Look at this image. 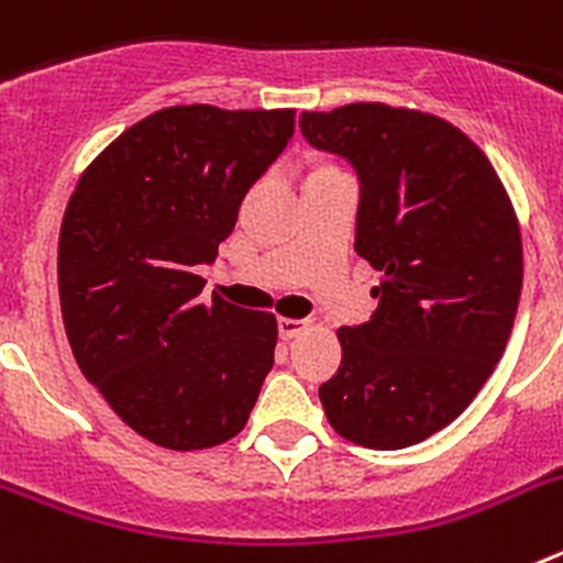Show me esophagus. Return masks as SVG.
I'll list each match as a JSON object with an SVG mask.
<instances>
[{
    "mask_svg": "<svg viewBox=\"0 0 563 563\" xmlns=\"http://www.w3.org/2000/svg\"><path fill=\"white\" fill-rule=\"evenodd\" d=\"M301 330H307L305 318H278V335L285 338V341L296 338Z\"/></svg>",
    "mask_w": 563,
    "mask_h": 563,
    "instance_id": "1",
    "label": "esophagus"
}]
</instances>
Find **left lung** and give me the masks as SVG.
Returning <instances> with one entry per match:
<instances>
[{
  "label": "left lung",
  "mask_w": 563,
  "mask_h": 563,
  "mask_svg": "<svg viewBox=\"0 0 563 563\" xmlns=\"http://www.w3.org/2000/svg\"><path fill=\"white\" fill-rule=\"evenodd\" d=\"M298 126L355 168V251L380 271L377 310L338 330L341 366L318 397L343 440L409 449L465 411L505 352L521 292L514 206L482 148L434 114L346 103Z\"/></svg>",
  "instance_id": "1"
}]
</instances>
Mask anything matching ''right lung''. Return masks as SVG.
Instances as JSON below:
<instances>
[{"label": "right lung", "instance_id": "obj_1", "mask_svg": "<svg viewBox=\"0 0 563 563\" xmlns=\"http://www.w3.org/2000/svg\"><path fill=\"white\" fill-rule=\"evenodd\" d=\"M292 109L168 107L81 174L58 236V296L84 377L154 445L211 449L245 429L276 318L202 298V265L292 137Z\"/></svg>", "mask_w": 563, "mask_h": 563}]
</instances>
